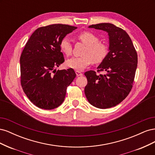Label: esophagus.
<instances>
[{"label": "esophagus", "instance_id": "obj_1", "mask_svg": "<svg viewBox=\"0 0 155 155\" xmlns=\"http://www.w3.org/2000/svg\"><path fill=\"white\" fill-rule=\"evenodd\" d=\"M76 74L77 76H83V73H81L80 71H78V70H76Z\"/></svg>", "mask_w": 155, "mask_h": 155}]
</instances>
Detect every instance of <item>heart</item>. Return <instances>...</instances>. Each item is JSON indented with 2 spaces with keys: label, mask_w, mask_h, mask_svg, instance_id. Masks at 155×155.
Returning a JSON list of instances; mask_svg holds the SVG:
<instances>
[{
  "label": "heart",
  "mask_w": 155,
  "mask_h": 155,
  "mask_svg": "<svg viewBox=\"0 0 155 155\" xmlns=\"http://www.w3.org/2000/svg\"><path fill=\"white\" fill-rule=\"evenodd\" d=\"M78 39L86 45L82 55L79 58H72L67 61V65L71 68L82 70L92 63L100 64L104 61L109 53V48L106 44L100 42L99 38L90 31H83L78 34ZM62 52L67 56L72 54V46L67 37H64L59 43Z\"/></svg>",
  "instance_id": "b5f03b06"
}]
</instances>
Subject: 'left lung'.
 I'll return each mask as SVG.
<instances>
[{"instance_id":"1","label":"left lung","mask_w":155,"mask_h":155,"mask_svg":"<svg viewBox=\"0 0 155 155\" xmlns=\"http://www.w3.org/2000/svg\"><path fill=\"white\" fill-rule=\"evenodd\" d=\"M88 28L101 30L109 37V52L94 70L85 73L87 85L85 94L88 102L99 109H107L118 105L128 96L134 79L138 55L133 42L125 30L110 23L92 25Z\"/></svg>"}]
</instances>
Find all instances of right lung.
<instances>
[{
	"mask_svg": "<svg viewBox=\"0 0 155 155\" xmlns=\"http://www.w3.org/2000/svg\"><path fill=\"white\" fill-rule=\"evenodd\" d=\"M77 27L55 24L37 28L20 58L21 83L25 94L37 107L54 109L62 104L67 88L76 74L72 68L58 70L64 61L60 41Z\"/></svg>",
	"mask_w": 155,
	"mask_h": 155,
	"instance_id": "right-lung-1",
	"label": "right lung"
}]
</instances>
